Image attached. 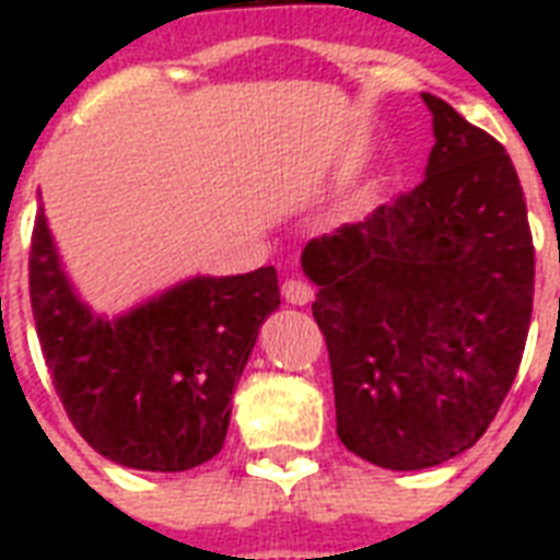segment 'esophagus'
I'll return each mask as SVG.
<instances>
[{"label": "esophagus", "mask_w": 560, "mask_h": 560, "mask_svg": "<svg viewBox=\"0 0 560 560\" xmlns=\"http://www.w3.org/2000/svg\"><path fill=\"white\" fill-rule=\"evenodd\" d=\"M281 296L288 299L290 305H307L314 299V288L302 279H288L281 284Z\"/></svg>", "instance_id": "1"}]
</instances>
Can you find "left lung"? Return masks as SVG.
<instances>
[{
	"label": "left lung",
	"instance_id": "left-lung-1",
	"mask_svg": "<svg viewBox=\"0 0 560 560\" xmlns=\"http://www.w3.org/2000/svg\"><path fill=\"white\" fill-rule=\"evenodd\" d=\"M421 98L435 139L424 179L302 253L337 435L389 470L433 468L479 442L521 366L535 293L509 153L451 104Z\"/></svg>",
	"mask_w": 560,
	"mask_h": 560
}]
</instances>
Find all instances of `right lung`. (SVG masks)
Masks as SVG:
<instances>
[{
  "label": "right lung",
  "mask_w": 560,
  "mask_h": 560,
  "mask_svg": "<svg viewBox=\"0 0 560 560\" xmlns=\"http://www.w3.org/2000/svg\"><path fill=\"white\" fill-rule=\"evenodd\" d=\"M28 288L51 383L92 451L160 474L218 456L258 328L281 305L276 267L194 276L125 314H95L39 206Z\"/></svg>",
  "instance_id": "1"
}]
</instances>
